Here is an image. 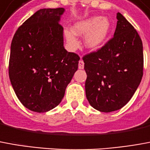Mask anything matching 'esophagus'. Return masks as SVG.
<instances>
[{
  "mask_svg": "<svg viewBox=\"0 0 150 150\" xmlns=\"http://www.w3.org/2000/svg\"><path fill=\"white\" fill-rule=\"evenodd\" d=\"M84 67V62H83V61L82 59H80L79 62V69H83Z\"/></svg>",
  "mask_w": 150,
  "mask_h": 150,
  "instance_id": "esophagus-1",
  "label": "esophagus"
}]
</instances>
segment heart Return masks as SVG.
Returning a JSON list of instances; mask_svg holds the SVG:
<instances>
[{"label": "heart", "mask_w": 150, "mask_h": 150, "mask_svg": "<svg viewBox=\"0 0 150 150\" xmlns=\"http://www.w3.org/2000/svg\"><path fill=\"white\" fill-rule=\"evenodd\" d=\"M110 29V24L107 18L93 17L77 23L72 28V31H66V38L69 47L72 50L78 49L79 42L76 35H86L84 45L89 50H96L101 46L107 37Z\"/></svg>", "instance_id": "obj_1"}]
</instances>
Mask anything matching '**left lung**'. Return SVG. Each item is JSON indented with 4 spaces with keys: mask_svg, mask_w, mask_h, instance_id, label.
Listing matches in <instances>:
<instances>
[{
    "mask_svg": "<svg viewBox=\"0 0 150 150\" xmlns=\"http://www.w3.org/2000/svg\"><path fill=\"white\" fill-rule=\"evenodd\" d=\"M114 36L102 47L83 57L86 97L100 112L123 107L132 97L143 76V45L134 27L117 13Z\"/></svg>",
    "mask_w": 150,
    "mask_h": 150,
    "instance_id": "obj_1",
    "label": "left lung"
}]
</instances>
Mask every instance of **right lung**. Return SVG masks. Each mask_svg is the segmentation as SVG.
<instances>
[{"label":"right lung","mask_w":150,"mask_h":150,"mask_svg":"<svg viewBox=\"0 0 150 150\" xmlns=\"http://www.w3.org/2000/svg\"><path fill=\"white\" fill-rule=\"evenodd\" d=\"M63 8L41 9L21 25L13 35L9 76L21 103L45 113L59 105L80 57L63 46L59 23Z\"/></svg>","instance_id":"add662e5"}]
</instances>
